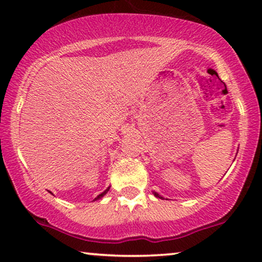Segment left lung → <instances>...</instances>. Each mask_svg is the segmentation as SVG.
Wrapping results in <instances>:
<instances>
[{"label": "left lung", "mask_w": 262, "mask_h": 262, "mask_svg": "<svg viewBox=\"0 0 262 262\" xmlns=\"http://www.w3.org/2000/svg\"><path fill=\"white\" fill-rule=\"evenodd\" d=\"M154 194H155V197H159V198H162L161 196H160V194H159V193H156V192H154ZM162 200H164V198H162Z\"/></svg>", "instance_id": "left-lung-1"}]
</instances>
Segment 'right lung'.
<instances>
[{"label": "right lung", "instance_id": "add662e5", "mask_svg": "<svg viewBox=\"0 0 262 262\" xmlns=\"http://www.w3.org/2000/svg\"><path fill=\"white\" fill-rule=\"evenodd\" d=\"M108 191H110V187H108V188L106 189V191H103V192H102V193H101V194H98V196L95 198V201H97V200H101V198H102V197H103V196H104V194H106Z\"/></svg>", "mask_w": 262, "mask_h": 262}]
</instances>
